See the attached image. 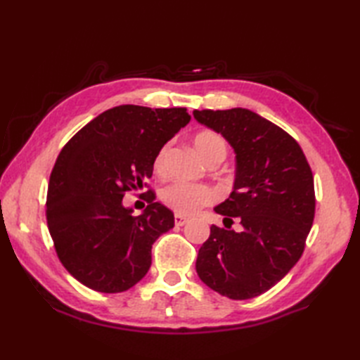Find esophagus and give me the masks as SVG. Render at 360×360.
<instances>
[{"label":"esophagus","instance_id":"esophagus-1","mask_svg":"<svg viewBox=\"0 0 360 360\" xmlns=\"http://www.w3.org/2000/svg\"><path fill=\"white\" fill-rule=\"evenodd\" d=\"M187 221H188V218L184 217V215H179V213H176V215H174V224L178 227L187 224Z\"/></svg>","mask_w":360,"mask_h":360}]
</instances>
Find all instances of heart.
I'll list each match as a JSON object with an SVG mask.
<instances>
[{
    "mask_svg": "<svg viewBox=\"0 0 360 360\" xmlns=\"http://www.w3.org/2000/svg\"><path fill=\"white\" fill-rule=\"evenodd\" d=\"M193 145L196 151L204 160H209L212 156H226L227 145L224 137L215 131H201L195 136ZM168 153V145H164L158 151L155 158V170L162 172L165 167V159ZM160 200L174 212L182 215H192L204 205L213 204L217 201L215 190L204 184H193V182L176 181L165 186L160 190Z\"/></svg>",
    "mask_w": 360,
    "mask_h": 360,
    "instance_id": "heart-1",
    "label": "heart"
}]
</instances>
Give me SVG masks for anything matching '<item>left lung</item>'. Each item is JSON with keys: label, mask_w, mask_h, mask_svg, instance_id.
Here are the masks:
<instances>
[{"label": "left lung", "mask_w": 360, "mask_h": 360, "mask_svg": "<svg viewBox=\"0 0 360 360\" xmlns=\"http://www.w3.org/2000/svg\"><path fill=\"white\" fill-rule=\"evenodd\" d=\"M193 116L223 134L236 155L233 192L215 207L227 229L210 227L196 272L218 294L248 300L300 259L316 213L314 176L294 137L254 111L195 110ZM233 219L241 233L230 229Z\"/></svg>", "instance_id": "obj_1"}]
</instances>
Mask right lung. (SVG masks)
I'll return each mask as SVG.
<instances>
[{
  "label": "right lung",
  "instance_id": "obj_1",
  "mask_svg": "<svg viewBox=\"0 0 360 360\" xmlns=\"http://www.w3.org/2000/svg\"><path fill=\"white\" fill-rule=\"evenodd\" d=\"M190 122L187 108L120 105L75 133L52 168L46 219L65 269L82 285L117 294L141 281L151 246L174 226L151 188L142 215L122 200L147 187L158 151Z\"/></svg>",
  "mask_w": 360,
  "mask_h": 360
}]
</instances>
